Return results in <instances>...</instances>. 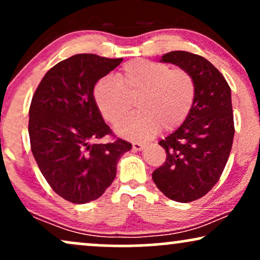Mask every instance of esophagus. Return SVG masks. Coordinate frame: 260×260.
I'll return each mask as SVG.
<instances>
[{"label":"esophagus","mask_w":260,"mask_h":260,"mask_svg":"<svg viewBox=\"0 0 260 260\" xmlns=\"http://www.w3.org/2000/svg\"><path fill=\"white\" fill-rule=\"evenodd\" d=\"M132 145H133V150L141 151V150L144 149V147L146 146V144L145 143H139V141H136V143H133Z\"/></svg>","instance_id":"1"}]
</instances>
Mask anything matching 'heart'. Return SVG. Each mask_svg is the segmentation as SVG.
Returning <instances> with one entry per match:
<instances>
[{"label":"heart","instance_id":"obj_1","mask_svg":"<svg viewBox=\"0 0 260 260\" xmlns=\"http://www.w3.org/2000/svg\"><path fill=\"white\" fill-rule=\"evenodd\" d=\"M139 93L137 113L121 120L115 131L129 139H146L163 127L173 131L188 116L196 96L192 75L183 70L145 58L127 62L115 77L96 84L93 97L101 114L115 123L132 108L129 97Z\"/></svg>","mask_w":260,"mask_h":260}]
</instances>
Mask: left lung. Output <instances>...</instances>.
I'll list each match as a JSON object with an SVG mask.
<instances>
[{
  "instance_id": "1",
  "label": "left lung",
  "mask_w": 260,
  "mask_h": 260,
  "mask_svg": "<svg viewBox=\"0 0 260 260\" xmlns=\"http://www.w3.org/2000/svg\"><path fill=\"white\" fill-rule=\"evenodd\" d=\"M159 61L188 72L196 96L183 123L159 141L167 159L152 180L169 199L189 203L216 185L228 160L234 139L232 91L217 68L199 55L170 51Z\"/></svg>"
}]
</instances>
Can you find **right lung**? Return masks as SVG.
<instances>
[{"label": "right lung", "instance_id": "1", "mask_svg": "<svg viewBox=\"0 0 260 260\" xmlns=\"http://www.w3.org/2000/svg\"><path fill=\"white\" fill-rule=\"evenodd\" d=\"M122 60L73 55L47 72L32 97V153L51 188L71 203L100 198L114 181L121 156L132 149L122 139L98 143L113 132L94 101V85Z\"/></svg>", "mask_w": 260, "mask_h": 260}]
</instances>
